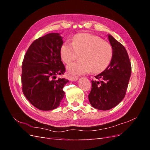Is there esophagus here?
<instances>
[{
	"instance_id": "esophagus-1",
	"label": "esophagus",
	"mask_w": 150,
	"mask_h": 150,
	"mask_svg": "<svg viewBox=\"0 0 150 150\" xmlns=\"http://www.w3.org/2000/svg\"><path fill=\"white\" fill-rule=\"evenodd\" d=\"M69 79L71 81H75L78 79V77H74V76H70L69 78Z\"/></svg>"
}]
</instances>
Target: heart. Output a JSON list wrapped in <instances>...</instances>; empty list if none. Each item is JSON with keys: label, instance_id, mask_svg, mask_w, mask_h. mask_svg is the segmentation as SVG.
Segmentation results:
<instances>
[{"label": "heart", "instance_id": "1", "mask_svg": "<svg viewBox=\"0 0 150 150\" xmlns=\"http://www.w3.org/2000/svg\"><path fill=\"white\" fill-rule=\"evenodd\" d=\"M61 56L66 64L78 59L79 61L68 65L69 74L81 75L88 73H99L110 65L112 57V49L108 42L98 36L90 34H76L72 42H65L61 47Z\"/></svg>", "mask_w": 150, "mask_h": 150}]
</instances>
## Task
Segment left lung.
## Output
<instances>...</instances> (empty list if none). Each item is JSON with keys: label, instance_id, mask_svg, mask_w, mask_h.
I'll return each mask as SVG.
<instances>
[{"label": "left lung", "instance_id": "1", "mask_svg": "<svg viewBox=\"0 0 150 150\" xmlns=\"http://www.w3.org/2000/svg\"><path fill=\"white\" fill-rule=\"evenodd\" d=\"M108 39L112 49L110 65L91 81L88 96L91 106L99 110H109L117 106L125 96L131 73V66L125 47L112 35Z\"/></svg>", "mask_w": 150, "mask_h": 150}]
</instances>
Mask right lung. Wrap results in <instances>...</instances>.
Listing matches in <instances>:
<instances>
[{
  "label": "right lung",
  "instance_id": "1",
  "mask_svg": "<svg viewBox=\"0 0 150 150\" xmlns=\"http://www.w3.org/2000/svg\"><path fill=\"white\" fill-rule=\"evenodd\" d=\"M62 38L50 33L31 44L22 65V91L34 106L40 110L57 108L64 96L63 88L69 81L56 78L66 71L61 57Z\"/></svg>",
  "mask_w": 150,
  "mask_h": 150
}]
</instances>
